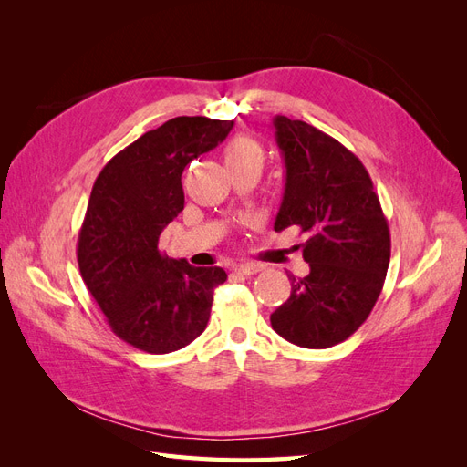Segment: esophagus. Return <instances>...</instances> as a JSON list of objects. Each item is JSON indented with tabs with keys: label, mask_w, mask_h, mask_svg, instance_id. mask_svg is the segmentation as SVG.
<instances>
[{
	"label": "esophagus",
	"mask_w": 467,
	"mask_h": 467,
	"mask_svg": "<svg viewBox=\"0 0 467 467\" xmlns=\"http://www.w3.org/2000/svg\"><path fill=\"white\" fill-rule=\"evenodd\" d=\"M234 271L239 273V275L251 276V275H257L259 271H263V266L261 265H253V263H242V265H235Z\"/></svg>",
	"instance_id": "1"
}]
</instances>
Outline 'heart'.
<instances>
[{"instance_id":"b5f03b06","label":"heart","mask_w":467,"mask_h":467,"mask_svg":"<svg viewBox=\"0 0 467 467\" xmlns=\"http://www.w3.org/2000/svg\"><path fill=\"white\" fill-rule=\"evenodd\" d=\"M223 160L228 163V167L245 165V163H255L263 167L265 153H263V148L253 138L235 136L230 140L228 146L223 148Z\"/></svg>"}]
</instances>
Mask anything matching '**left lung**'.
<instances>
[{
    "instance_id": "1",
    "label": "left lung",
    "mask_w": 467,
    "mask_h": 467,
    "mask_svg": "<svg viewBox=\"0 0 467 467\" xmlns=\"http://www.w3.org/2000/svg\"><path fill=\"white\" fill-rule=\"evenodd\" d=\"M285 158V196L275 232L298 225L309 275L290 276V298L271 316L273 329L304 348L343 343L370 316L384 288L391 239L362 161L304 120L275 117Z\"/></svg>"
}]
</instances>
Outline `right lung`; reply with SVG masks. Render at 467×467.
<instances>
[{
  "instance_id": "add662e5",
  "label": "right lung",
  "mask_w": 467,
  "mask_h": 467,
  "mask_svg": "<svg viewBox=\"0 0 467 467\" xmlns=\"http://www.w3.org/2000/svg\"><path fill=\"white\" fill-rule=\"evenodd\" d=\"M234 120L177 117L140 136L95 179L78 237L83 282L112 333L167 355L204 329L220 266H192L160 251V235L185 206V167L223 142Z\"/></svg>"
}]
</instances>
